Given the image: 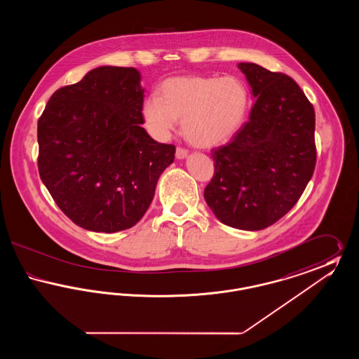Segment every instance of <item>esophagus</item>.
<instances>
[{
    "label": "esophagus",
    "instance_id": "esophagus-1",
    "mask_svg": "<svg viewBox=\"0 0 359 359\" xmlns=\"http://www.w3.org/2000/svg\"><path fill=\"white\" fill-rule=\"evenodd\" d=\"M188 156V152L186 149H183V148H177L176 149V158H179V160H183V158H186Z\"/></svg>",
    "mask_w": 359,
    "mask_h": 359
}]
</instances>
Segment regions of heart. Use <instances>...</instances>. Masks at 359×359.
<instances>
[{"instance_id": "obj_1", "label": "heart", "mask_w": 359, "mask_h": 359, "mask_svg": "<svg viewBox=\"0 0 359 359\" xmlns=\"http://www.w3.org/2000/svg\"><path fill=\"white\" fill-rule=\"evenodd\" d=\"M248 107L249 91L237 76H179L163 83L160 97L144 102L142 117L158 140H167L183 120V135L192 145L214 148L237 135Z\"/></svg>"}]
</instances>
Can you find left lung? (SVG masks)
<instances>
[{"label":"left lung","mask_w":359,"mask_h":359,"mask_svg":"<svg viewBox=\"0 0 359 359\" xmlns=\"http://www.w3.org/2000/svg\"><path fill=\"white\" fill-rule=\"evenodd\" d=\"M256 100L231 141L212 151L215 173L205 199L221 222L261 230L283 218L304 192L316 163L315 111L285 74L238 63Z\"/></svg>","instance_id":"1"}]
</instances>
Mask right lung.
Segmentation results:
<instances>
[{
    "label": "right lung",
    "mask_w": 359,
    "mask_h": 359,
    "mask_svg": "<svg viewBox=\"0 0 359 359\" xmlns=\"http://www.w3.org/2000/svg\"><path fill=\"white\" fill-rule=\"evenodd\" d=\"M144 91L136 69L102 66L56 90L39 118L40 177L59 208L86 230L135 226L173 163L175 147L141 126Z\"/></svg>",
    "instance_id": "add662e5"
}]
</instances>
